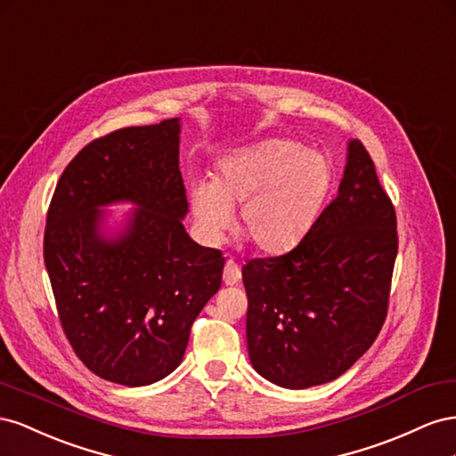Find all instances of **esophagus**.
<instances>
[{
    "instance_id": "esophagus-1",
    "label": "esophagus",
    "mask_w": 456,
    "mask_h": 456,
    "mask_svg": "<svg viewBox=\"0 0 456 456\" xmlns=\"http://www.w3.org/2000/svg\"><path fill=\"white\" fill-rule=\"evenodd\" d=\"M240 277H242L240 267L235 262H232V259H227L225 269H224V282L227 286H232V284H237L240 281Z\"/></svg>"
}]
</instances>
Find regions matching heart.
<instances>
[{"instance_id":"obj_1","label":"heart","mask_w":456,"mask_h":456,"mask_svg":"<svg viewBox=\"0 0 456 456\" xmlns=\"http://www.w3.org/2000/svg\"><path fill=\"white\" fill-rule=\"evenodd\" d=\"M332 189V166L321 152L289 139H265L224 156L210 183L192 187L191 206L200 235L217 244L239 208L237 229L264 254L300 244Z\"/></svg>"}]
</instances>
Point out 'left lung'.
Segmentation results:
<instances>
[{
  "label": "left lung",
  "instance_id": "left-lung-1",
  "mask_svg": "<svg viewBox=\"0 0 456 456\" xmlns=\"http://www.w3.org/2000/svg\"><path fill=\"white\" fill-rule=\"evenodd\" d=\"M397 242L392 199L365 145L351 141L338 197L305 239L242 267L254 369L290 389L342 376L382 330Z\"/></svg>",
  "mask_w": 456,
  "mask_h": 456
}]
</instances>
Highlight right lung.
Listing matches in <instances>:
<instances>
[{"label":"right lung","mask_w":456,"mask_h":456,"mask_svg":"<svg viewBox=\"0 0 456 456\" xmlns=\"http://www.w3.org/2000/svg\"><path fill=\"white\" fill-rule=\"evenodd\" d=\"M118 200L140 208L105 241L98 206ZM185 214L177 118L94 139L57 181L44 259L64 336L101 379L135 387L175 370L219 290L225 257L187 235Z\"/></svg>","instance_id":"1"}]
</instances>
